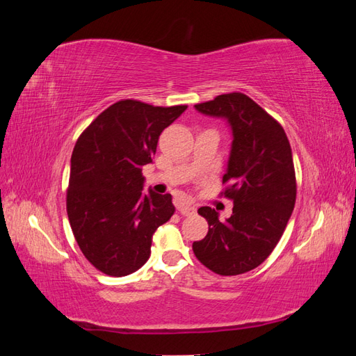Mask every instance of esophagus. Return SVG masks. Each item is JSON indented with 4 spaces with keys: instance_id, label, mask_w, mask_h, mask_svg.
Masks as SVG:
<instances>
[{
    "instance_id": "1",
    "label": "esophagus",
    "mask_w": 356,
    "mask_h": 356,
    "mask_svg": "<svg viewBox=\"0 0 356 356\" xmlns=\"http://www.w3.org/2000/svg\"><path fill=\"white\" fill-rule=\"evenodd\" d=\"M178 211L181 215H184V217H191V215L196 213V208L191 207V204H179Z\"/></svg>"
}]
</instances>
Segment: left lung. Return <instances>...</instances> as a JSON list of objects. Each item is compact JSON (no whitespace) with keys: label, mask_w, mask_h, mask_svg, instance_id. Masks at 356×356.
I'll return each mask as SVG.
<instances>
[{"label":"left lung","mask_w":356,"mask_h":356,"mask_svg":"<svg viewBox=\"0 0 356 356\" xmlns=\"http://www.w3.org/2000/svg\"><path fill=\"white\" fill-rule=\"evenodd\" d=\"M195 108L224 118L232 129L222 184H227L224 196L234 204L225 221L215 209L199 208L209 230L193 243V252L213 273L241 275L272 254L293 213L297 184L291 145L284 127L243 93L220 95Z\"/></svg>","instance_id":"1"}]
</instances>
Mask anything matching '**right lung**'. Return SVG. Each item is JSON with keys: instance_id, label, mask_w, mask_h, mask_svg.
<instances>
[{"instance_id": "1", "label": "right lung", "mask_w": 356, "mask_h": 356, "mask_svg": "<svg viewBox=\"0 0 356 356\" xmlns=\"http://www.w3.org/2000/svg\"><path fill=\"white\" fill-rule=\"evenodd\" d=\"M187 105L154 106L118 101L80 135L71 156L67 212L81 252L108 276L141 268L159 225L175 212L170 195H144L143 166L152 163L159 136Z\"/></svg>"}]
</instances>
